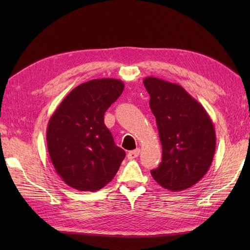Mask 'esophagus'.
I'll return each mask as SVG.
<instances>
[{
	"instance_id": "esophagus-1",
	"label": "esophagus",
	"mask_w": 250,
	"mask_h": 250,
	"mask_svg": "<svg viewBox=\"0 0 250 250\" xmlns=\"http://www.w3.org/2000/svg\"><path fill=\"white\" fill-rule=\"evenodd\" d=\"M140 152H141L140 149L132 150V151H130V152H128L127 157L129 158V160H132V158H137V157L140 155Z\"/></svg>"
}]
</instances>
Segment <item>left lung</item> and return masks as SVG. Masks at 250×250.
Segmentation results:
<instances>
[{
  "label": "left lung",
  "instance_id": "obj_1",
  "mask_svg": "<svg viewBox=\"0 0 250 250\" xmlns=\"http://www.w3.org/2000/svg\"><path fill=\"white\" fill-rule=\"evenodd\" d=\"M150 95L163 148L153 179L169 191L191 188L206 175L216 149L214 124L207 110L176 83L155 77L143 80Z\"/></svg>",
  "mask_w": 250,
  "mask_h": 250
}]
</instances>
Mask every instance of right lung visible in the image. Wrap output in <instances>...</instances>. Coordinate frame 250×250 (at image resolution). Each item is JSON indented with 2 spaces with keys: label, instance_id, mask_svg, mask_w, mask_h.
I'll return each mask as SVG.
<instances>
[{
  "label": "right lung",
  "instance_id": "1",
  "mask_svg": "<svg viewBox=\"0 0 250 250\" xmlns=\"http://www.w3.org/2000/svg\"><path fill=\"white\" fill-rule=\"evenodd\" d=\"M123 89L124 83L113 78L81 83L50 118L49 155L56 173L71 188L95 192L117 174L126 153L116 146L104 113Z\"/></svg>",
  "mask_w": 250,
  "mask_h": 250
}]
</instances>
